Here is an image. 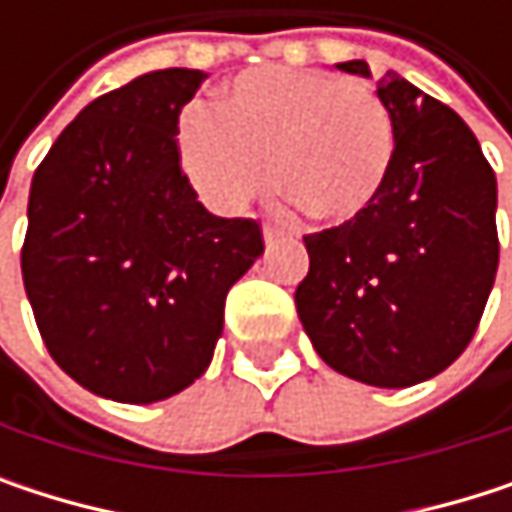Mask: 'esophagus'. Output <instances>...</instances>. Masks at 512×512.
Instances as JSON below:
<instances>
[{"mask_svg":"<svg viewBox=\"0 0 512 512\" xmlns=\"http://www.w3.org/2000/svg\"><path fill=\"white\" fill-rule=\"evenodd\" d=\"M290 237L284 234V231H275V228H263V243H266V249H278V246H284Z\"/></svg>","mask_w":512,"mask_h":512,"instance_id":"esophagus-1","label":"esophagus"}]
</instances>
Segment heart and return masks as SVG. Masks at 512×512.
Returning <instances> with one entry per match:
<instances>
[{
	"label": "heart",
	"instance_id": "1",
	"mask_svg": "<svg viewBox=\"0 0 512 512\" xmlns=\"http://www.w3.org/2000/svg\"><path fill=\"white\" fill-rule=\"evenodd\" d=\"M394 156L376 94L335 73L255 67L180 127V159L201 198L237 213L272 180L320 222L347 225L382 192Z\"/></svg>",
	"mask_w": 512,
	"mask_h": 512
}]
</instances>
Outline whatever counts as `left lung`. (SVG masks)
Masks as SVG:
<instances>
[{"label":"left lung","mask_w":512,"mask_h":512,"mask_svg":"<svg viewBox=\"0 0 512 512\" xmlns=\"http://www.w3.org/2000/svg\"><path fill=\"white\" fill-rule=\"evenodd\" d=\"M370 79L364 58L335 64ZM394 156L379 198L308 234L296 311L317 356L376 388L433 379L468 347L498 272V183L454 109L388 70Z\"/></svg>","instance_id":"left-lung-1"}]
</instances>
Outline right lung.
Masks as SVG:
<instances>
[{
    "instance_id": "1",
    "label": "right lung",
    "mask_w": 512,
    "mask_h": 512,
    "mask_svg": "<svg viewBox=\"0 0 512 512\" xmlns=\"http://www.w3.org/2000/svg\"><path fill=\"white\" fill-rule=\"evenodd\" d=\"M204 79L151 70L91 100L32 177L26 296L55 364L106 400L189 388L263 255L257 222L213 216L180 168L177 118Z\"/></svg>"
}]
</instances>
